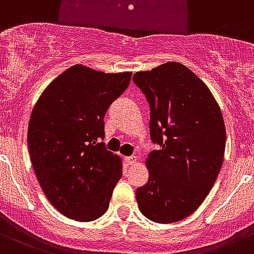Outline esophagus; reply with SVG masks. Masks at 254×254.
<instances>
[{"label": "esophagus", "mask_w": 254, "mask_h": 254, "mask_svg": "<svg viewBox=\"0 0 254 254\" xmlns=\"http://www.w3.org/2000/svg\"><path fill=\"white\" fill-rule=\"evenodd\" d=\"M135 161H136V159H135L133 156H128V157H125V162L127 164V165H132Z\"/></svg>", "instance_id": "esophagus-1"}]
</instances>
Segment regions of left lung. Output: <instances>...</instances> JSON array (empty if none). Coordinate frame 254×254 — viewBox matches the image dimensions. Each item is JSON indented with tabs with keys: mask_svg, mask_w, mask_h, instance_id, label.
Returning a JSON list of instances; mask_svg holds the SVG:
<instances>
[{
	"mask_svg": "<svg viewBox=\"0 0 254 254\" xmlns=\"http://www.w3.org/2000/svg\"><path fill=\"white\" fill-rule=\"evenodd\" d=\"M133 82L151 109L149 132L159 149L148 155V182L136 189L141 214L173 223L199 207L216 181L226 149V126L203 81L180 63L137 72Z\"/></svg>",
	"mask_w": 254,
	"mask_h": 254,
	"instance_id": "8db88e82",
	"label": "left lung"
}]
</instances>
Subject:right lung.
I'll list each match as a JSON object with an SVG mask.
<instances>
[{
	"instance_id": "add662e5",
	"label": "right lung",
	"mask_w": 254,
	"mask_h": 254,
	"mask_svg": "<svg viewBox=\"0 0 254 254\" xmlns=\"http://www.w3.org/2000/svg\"><path fill=\"white\" fill-rule=\"evenodd\" d=\"M129 81V72L70 66L32 110L27 129L32 166L48 200L68 218L92 222L109 208L122 162L102 141L103 119Z\"/></svg>"
}]
</instances>
